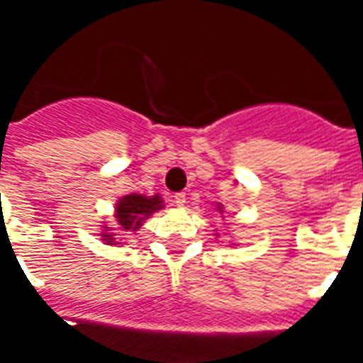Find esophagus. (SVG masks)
I'll return each instance as SVG.
<instances>
[{"label":"esophagus","instance_id":"esophagus-1","mask_svg":"<svg viewBox=\"0 0 363 363\" xmlns=\"http://www.w3.org/2000/svg\"><path fill=\"white\" fill-rule=\"evenodd\" d=\"M172 198H174V203L178 205V207H184L185 201H187V198H185V192H176Z\"/></svg>","mask_w":363,"mask_h":363}]
</instances>
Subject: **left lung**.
Here are the masks:
<instances>
[{"label": "left lung", "instance_id": "1", "mask_svg": "<svg viewBox=\"0 0 363 363\" xmlns=\"http://www.w3.org/2000/svg\"><path fill=\"white\" fill-rule=\"evenodd\" d=\"M218 207H220V209H218V211H220V213H221V205L220 203H218Z\"/></svg>", "mask_w": 363, "mask_h": 363}]
</instances>
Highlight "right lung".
Returning a JSON list of instances; mask_svg holds the SVG:
<instances>
[{
	"mask_svg": "<svg viewBox=\"0 0 363 363\" xmlns=\"http://www.w3.org/2000/svg\"><path fill=\"white\" fill-rule=\"evenodd\" d=\"M163 207V200L156 194L152 198L142 196V194H127V196L120 198L116 203V229L112 227H105L101 236L107 245H118L116 242L121 236H130V233L138 230L143 225L145 218L156 213ZM115 233H112L111 230Z\"/></svg>",
	"mask_w": 363,
	"mask_h": 363,
	"instance_id": "1",
	"label": "right lung"
}]
</instances>
